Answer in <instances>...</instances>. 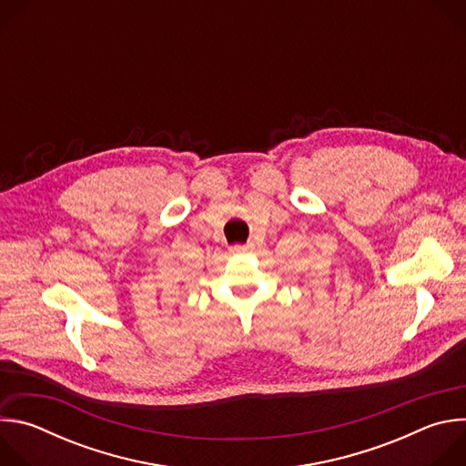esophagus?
<instances>
[{
    "instance_id": "esophagus-1",
    "label": "esophagus",
    "mask_w": 466,
    "mask_h": 466,
    "mask_svg": "<svg viewBox=\"0 0 466 466\" xmlns=\"http://www.w3.org/2000/svg\"><path fill=\"white\" fill-rule=\"evenodd\" d=\"M254 248V245L252 243H247V245H234L230 250L234 252V254H247V252H250Z\"/></svg>"
}]
</instances>
